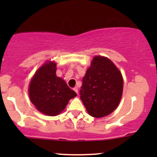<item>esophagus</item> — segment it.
Instances as JSON below:
<instances>
[{"label": "esophagus", "mask_w": 157, "mask_h": 157, "mask_svg": "<svg viewBox=\"0 0 157 157\" xmlns=\"http://www.w3.org/2000/svg\"><path fill=\"white\" fill-rule=\"evenodd\" d=\"M74 91H75V92H76L77 94H78V89H77V87H75V88H74Z\"/></svg>", "instance_id": "34e87169"}]
</instances>
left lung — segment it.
I'll list each match as a JSON object with an SVG mask.
<instances>
[{"label": "left lung", "instance_id": "1", "mask_svg": "<svg viewBox=\"0 0 157 157\" xmlns=\"http://www.w3.org/2000/svg\"><path fill=\"white\" fill-rule=\"evenodd\" d=\"M122 90L120 70L107 57L95 56L80 90V99L89 115L100 118L112 113L120 103Z\"/></svg>", "mask_w": 157, "mask_h": 157}]
</instances>
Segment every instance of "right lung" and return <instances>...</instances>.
<instances>
[{"label":"right lung","mask_w":157,"mask_h":157,"mask_svg":"<svg viewBox=\"0 0 157 157\" xmlns=\"http://www.w3.org/2000/svg\"><path fill=\"white\" fill-rule=\"evenodd\" d=\"M55 62L46 63L36 71L30 81V100L40 112L56 116L63 111L71 99L77 94L66 82L56 75Z\"/></svg>","instance_id":"obj_1"}]
</instances>
